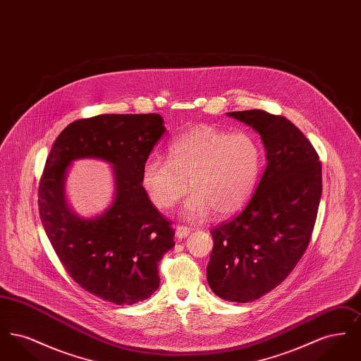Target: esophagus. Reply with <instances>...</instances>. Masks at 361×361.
Wrapping results in <instances>:
<instances>
[{
  "instance_id": "1",
  "label": "esophagus",
  "mask_w": 361,
  "mask_h": 361,
  "mask_svg": "<svg viewBox=\"0 0 361 361\" xmlns=\"http://www.w3.org/2000/svg\"><path fill=\"white\" fill-rule=\"evenodd\" d=\"M189 234H190V228L185 227V226H177L176 227V237L178 240H183V238H187Z\"/></svg>"
}]
</instances>
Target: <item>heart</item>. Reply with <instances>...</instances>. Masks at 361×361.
I'll use <instances>...</instances> for the list:
<instances>
[{"label":"heart","instance_id":"heart-1","mask_svg":"<svg viewBox=\"0 0 361 361\" xmlns=\"http://www.w3.org/2000/svg\"><path fill=\"white\" fill-rule=\"evenodd\" d=\"M168 154L169 161L161 157L146 159L142 184L161 209L174 206L188 187L193 189L180 208L188 219L204 218L211 211L216 216L238 212L257 188L264 164L255 135L231 134L211 126H197L174 137Z\"/></svg>","mask_w":361,"mask_h":361}]
</instances>
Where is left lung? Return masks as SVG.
<instances>
[{"label":"left lung","instance_id":"1","mask_svg":"<svg viewBox=\"0 0 361 361\" xmlns=\"http://www.w3.org/2000/svg\"><path fill=\"white\" fill-rule=\"evenodd\" d=\"M259 134L267 168L247 204L211 230L207 281L215 295L247 303L276 288L309 246L322 193V168L309 139L283 116L227 112Z\"/></svg>","mask_w":361,"mask_h":361}]
</instances>
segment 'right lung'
<instances>
[{"mask_svg": "<svg viewBox=\"0 0 361 361\" xmlns=\"http://www.w3.org/2000/svg\"><path fill=\"white\" fill-rule=\"evenodd\" d=\"M158 114L99 115L73 121L55 139L39 185V212L52 247L73 280L115 305H135L159 287L158 261L174 230L142 187V169L165 134ZM113 166L114 199L102 214H75L66 199L74 160Z\"/></svg>", "mask_w": 361, "mask_h": 361, "instance_id": "add662e5", "label": "right lung"}]
</instances>
